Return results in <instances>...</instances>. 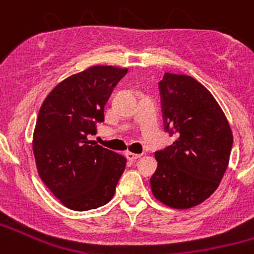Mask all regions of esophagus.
Returning <instances> with one entry per match:
<instances>
[{
	"label": "esophagus",
	"instance_id": "1",
	"mask_svg": "<svg viewBox=\"0 0 254 254\" xmlns=\"http://www.w3.org/2000/svg\"><path fill=\"white\" fill-rule=\"evenodd\" d=\"M141 155L140 154H133V152H129L127 151L126 152V158L128 159L129 161H134V160H137L138 158H140Z\"/></svg>",
	"mask_w": 254,
	"mask_h": 254
}]
</instances>
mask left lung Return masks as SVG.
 Listing matches in <instances>:
<instances>
[{
  "mask_svg": "<svg viewBox=\"0 0 254 254\" xmlns=\"http://www.w3.org/2000/svg\"><path fill=\"white\" fill-rule=\"evenodd\" d=\"M159 90L164 128L176 141L155 152L152 194L169 207L190 208L219 187L232 152V129L214 96L193 77L165 73Z\"/></svg>",
  "mask_w": 254,
  "mask_h": 254,
  "instance_id": "1",
  "label": "left lung"
}]
</instances>
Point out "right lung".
I'll return each mask as SVG.
<instances>
[{"label":"right lung","instance_id":"add662e5","mask_svg":"<svg viewBox=\"0 0 254 254\" xmlns=\"http://www.w3.org/2000/svg\"><path fill=\"white\" fill-rule=\"evenodd\" d=\"M127 68L93 66L69 76L40 107L33 136L40 179L66 207L87 211L112 199L126 158L90 141Z\"/></svg>","mask_w":254,"mask_h":254}]
</instances>
